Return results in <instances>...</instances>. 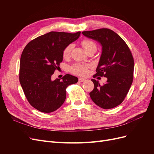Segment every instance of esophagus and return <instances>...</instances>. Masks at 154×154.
Returning a JSON list of instances; mask_svg holds the SVG:
<instances>
[{"mask_svg": "<svg viewBox=\"0 0 154 154\" xmlns=\"http://www.w3.org/2000/svg\"><path fill=\"white\" fill-rule=\"evenodd\" d=\"M85 79H83V78H79V82H84V81H85Z\"/></svg>", "mask_w": 154, "mask_h": 154, "instance_id": "1", "label": "esophagus"}]
</instances>
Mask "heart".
<instances>
[{
    "label": "heart",
    "mask_w": 154,
    "mask_h": 154,
    "mask_svg": "<svg viewBox=\"0 0 154 154\" xmlns=\"http://www.w3.org/2000/svg\"><path fill=\"white\" fill-rule=\"evenodd\" d=\"M81 45L84 47V50L86 51L87 53L91 51L95 52L97 50V45L96 44L92 41V40L87 38H84L81 40ZM73 48L72 44H69L66 47L63 48L62 52L63 57L65 59L69 58L71 51ZM90 68L89 65L87 64H82L80 63H75L73 64L72 66L70 67V71L75 75L84 76L87 74L88 69Z\"/></svg>",
    "instance_id": "heart-1"
}]
</instances>
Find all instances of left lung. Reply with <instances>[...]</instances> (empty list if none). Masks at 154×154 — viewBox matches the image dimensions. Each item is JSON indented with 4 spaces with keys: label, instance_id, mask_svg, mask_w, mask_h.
Wrapping results in <instances>:
<instances>
[{
    "label": "left lung",
    "instance_id": "left-lung-1",
    "mask_svg": "<svg viewBox=\"0 0 154 154\" xmlns=\"http://www.w3.org/2000/svg\"><path fill=\"white\" fill-rule=\"evenodd\" d=\"M82 33L97 40L102 46L96 74L93 77L107 78L103 85H100L98 80H91L94 88L89 94L91 98L102 109L114 108L124 101L133 82L134 61L132 52L124 40L109 29L102 28Z\"/></svg>",
    "mask_w": 154,
    "mask_h": 154
}]
</instances>
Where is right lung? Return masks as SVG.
Here are the masks:
<instances>
[{"instance_id": "1", "label": "right lung", "mask_w": 154, "mask_h": 154, "mask_svg": "<svg viewBox=\"0 0 154 154\" xmlns=\"http://www.w3.org/2000/svg\"><path fill=\"white\" fill-rule=\"evenodd\" d=\"M80 32L74 34L50 32L29 42L20 60L19 81L31 106L40 112L51 113L57 110L66 99V88L78 82L76 77L65 75L62 80H51L62 62V52L77 40Z\"/></svg>"}]
</instances>
